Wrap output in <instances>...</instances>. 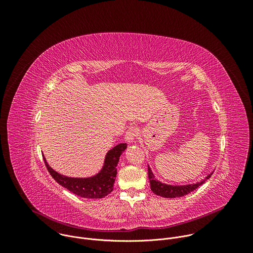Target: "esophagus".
Returning a JSON list of instances; mask_svg holds the SVG:
<instances>
[{
    "instance_id": "obj_1",
    "label": "esophagus",
    "mask_w": 253,
    "mask_h": 253,
    "mask_svg": "<svg viewBox=\"0 0 253 253\" xmlns=\"http://www.w3.org/2000/svg\"><path fill=\"white\" fill-rule=\"evenodd\" d=\"M137 136H138V130L135 127H130L125 134V140L128 143H133L135 142Z\"/></svg>"
}]
</instances>
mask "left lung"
Here are the masks:
<instances>
[{
	"label": "left lung",
	"instance_id": "1",
	"mask_svg": "<svg viewBox=\"0 0 253 253\" xmlns=\"http://www.w3.org/2000/svg\"><path fill=\"white\" fill-rule=\"evenodd\" d=\"M213 173H210L205 180L209 179ZM148 177H149V181H150V187L153 193H155L158 196L165 197V198H176V197H182L184 195L189 194L196 188H198L200 185L204 183V181L195 183V184H190V185H184V186H172V185H167L163 184L157 180H155V177L148 167Z\"/></svg>",
	"mask_w": 253,
	"mask_h": 253
}]
</instances>
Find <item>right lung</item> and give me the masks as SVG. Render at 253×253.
<instances>
[{
  "mask_svg": "<svg viewBox=\"0 0 253 253\" xmlns=\"http://www.w3.org/2000/svg\"><path fill=\"white\" fill-rule=\"evenodd\" d=\"M126 147V143H120L108 151L101 172L89 178H72L61 175L48 165L45 157H43V159L49 173L55 179V181L70 192L83 198H103L113 190L117 175L116 166L118 164L119 157Z\"/></svg>",
  "mask_w": 253,
  "mask_h": 253,
  "instance_id": "obj_1",
  "label": "right lung"
}]
</instances>
